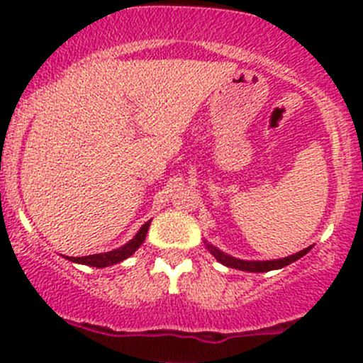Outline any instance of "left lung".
Masks as SVG:
<instances>
[{
	"label": "left lung",
	"instance_id": "8db88e82",
	"mask_svg": "<svg viewBox=\"0 0 363 363\" xmlns=\"http://www.w3.org/2000/svg\"><path fill=\"white\" fill-rule=\"evenodd\" d=\"M203 242H205V247H207L208 252H211V255L214 256V258L218 259L219 263H223V265L230 267V269L246 270V272H269V270L283 269V267H286V265H290V263L296 262V259H300L303 255H307V252L313 250V246H309V247H306V250L295 252V255L286 256V258L265 259V262H262V259H240V258H235V256L226 255V252H223L221 250H218V247H216V246L208 244L207 240H203Z\"/></svg>",
	"mask_w": 363,
	"mask_h": 363
}]
</instances>
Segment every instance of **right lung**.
I'll return each mask as SVG.
<instances>
[{
	"label": "right lung",
	"mask_w": 363,
	"mask_h": 363,
	"mask_svg": "<svg viewBox=\"0 0 363 363\" xmlns=\"http://www.w3.org/2000/svg\"><path fill=\"white\" fill-rule=\"evenodd\" d=\"M149 226H151V219H149L147 223H144V225L140 226V230H138L137 233H135V237L131 240H128L124 246L117 247V250H112L108 252H98V255H89V256H63V258L69 259V262L73 263H82V265H89V267H96V269H105V267H111V265H116V263H121L123 259L130 258L131 255H133L135 251L138 250V247L144 244L145 240V235H147V230Z\"/></svg>",
	"instance_id": "obj_1"
}]
</instances>
